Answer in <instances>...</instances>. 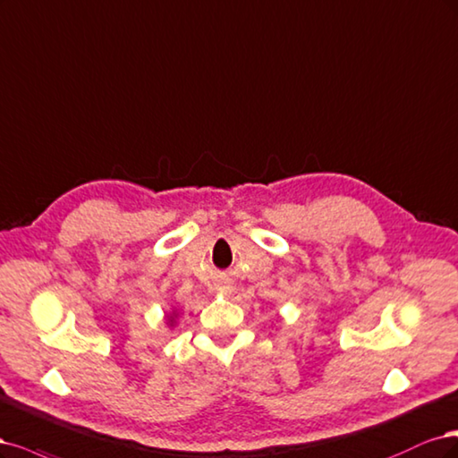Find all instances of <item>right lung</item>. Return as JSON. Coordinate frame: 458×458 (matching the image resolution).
Returning <instances> with one entry per match:
<instances>
[{
	"mask_svg": "<svg viewBox=\"0 0 458 458\" xmlns=\"http://www.w3.org/2000/svg\"><path fill=\"white\" fill-rule=\"evenodd\" d=\"M171 321H173V319H171Z\"/></svg>",
	"mask_w": 458,
	"mask_h": 458,
	"instance_id": "right-lung-1",
	"label": "right lung"
}]
</instances>
